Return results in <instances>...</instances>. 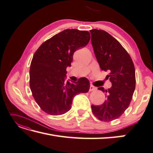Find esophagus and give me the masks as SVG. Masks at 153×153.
Instances as JSON below:
<instances>
[{
  "instance_id": "obj_1",
  "label": "esophagus",
  "mask_w": 153,
  "mask_h": 153,
  "mask_svg": "<svg viewBox=\"0 0 153 153\" xmlns=\"http://www.w3.org/2000/svg\"><path fill=\"white\" fill-rule=\"evenodd\" d=\"M96 87H95L94 86H93V85H91V86H90V88H89V91H90V92L96 91Z\"/></svg>"
}]
</instances>
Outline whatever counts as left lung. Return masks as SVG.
Instances as JSON below:
<instances>
[{
	"label": "left lung",
	"mask_w": 153,
	"mask_h": 153,
	"mask_svg": "<svg viewBox=\"0 0 153 153\" xmlns=\"http://www.w3.org/2000/svg\"><path fill=\"white\" fill-rule=\"evenodd\" d=\"M91 42L100 68L108 71L107 77L112 83L111 88L98 90L105 93L106 100L98 106L92 105L97 119L111 121L118 118L128 107L136 86L135 68L132 59L115 38L104 30H90Z\"/></svg>",
	"instance_id": "8db88e82"
}]
</instances>
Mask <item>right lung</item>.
<instances>
[{
	"instance_id": "obj_1",
	"label": "right lung",
	"mask_w": 153,
	"mask_h": 153,
	"mask_svg": "<svg viewBox=\"0 0 153 153\" xmlns=\"http://www.w3.org/2000/svg\"><path fill=\"white\" fill-rule=\"evenodd\" d=\"M90 39L87 31L65 30L43 42L35 52L30 68V87L36 103L47 114H65L71 108L74 96L89 91L87 78L71 83L66 82L65 77L74 53L87 45Z\"/></svg>"
}]
</instances>
